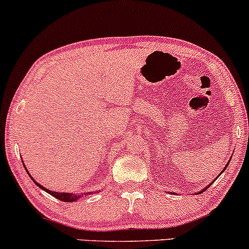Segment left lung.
<instances>
[{
  "instance_id": "8db88e82",
  "label": "left lung",
  "mask_w": 249,
  "mask_h": 249,
  "mask_svg": "<svg viewBox=\"0 0 249 249\" xmlns=\"http://www.w3.org/2000/svg\"><path fill=\"white\" fill-rule=\"evenodd\" d=\"M230 161H231V160H230ZM230 161H228V162H227V164H226V166H225V168H223V170H225L226 168H227V166H228V163H230ZM221 173H222V172H221ZM209 186H211V185H209ZM205 189H206V188H205ZM202 192H203V191H201V192H199V193H197V194H201V193H202Z\"/></svg>"
}]
</instances>
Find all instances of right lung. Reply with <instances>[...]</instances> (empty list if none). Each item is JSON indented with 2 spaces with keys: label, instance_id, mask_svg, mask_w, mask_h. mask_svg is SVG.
<instances>
[{
  "label": "right lung",
  "instance_id": "obj_1",
  "mask_svg": "<svg viewBox=\"0 0 249 249\" xmlns=\"http://www.w3.org/2000/svg\"><path fill=\"white\" fill-rule=\"evenodd\" d=\"M26 170H27V168H26ZM27 173H28V170H27ZM28 174H29V173H28ZM29 177L32 178V175L29 174ZM32 180L34 181V182L36 183V186H38L41 189H43V191H46L47 193H48V194L53 195V196L56 197V199L63 201V202H74V201H76L77 199H79V197H81V195L72 194V193H57V192H53V191H50V189L44 188V187L41 186L38 182H36V181H35L33 178H32ZM90 194H91V193H86L85 195H90Z\"/></svg>",
  "mask_w": 249,
  "mask_h": 249
}]
</instances>
